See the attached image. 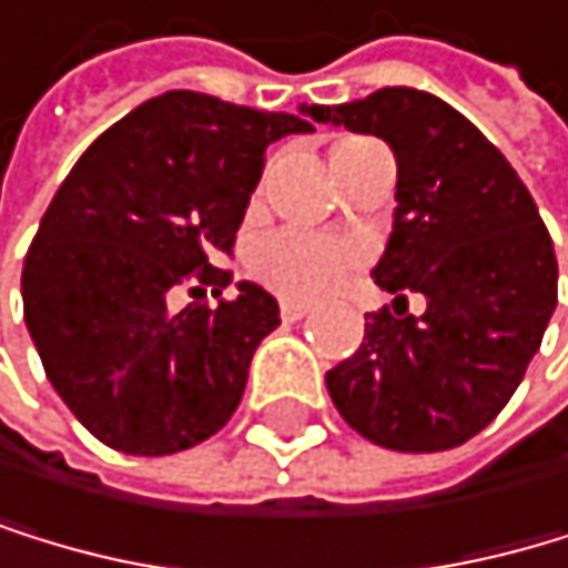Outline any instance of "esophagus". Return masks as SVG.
<instances>
[{"instance_id": "34e87169", "label": "esophagus", "mask_w": 568, "mask_h": 568, "mask_svg": "<svg viewBox=\"0 0 568 568\" xmlns=\"http://www.w3.org/2000/svg\"><path fill=\"white\" fill-rule=\"evenodd\" d=\"M282 321H303L311 314V303H300V300H282Z\"/></svg>"}]
</instances>
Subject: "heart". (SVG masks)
<instances>
[{
  "label": "heart",
  "instance_id": "b5f03b06",
  "mask_svg": "<svg viewBox=\"0 0 568 568\" xmlns=\"http://www.w3.org/2000/svg\"><path fill=\"white\" fill-rule=\"evenodd\" d=\"M369 139H345L335 145V156L356 150ZM363 251L338 236L300 233V230H275L251 247L247 268L268 290L290 300H321L335 293L342 282L353 275Z\"/></svg>",
  "mask_w": 568,
  "mask_h": 568
}]
</instances>
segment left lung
<instances>
[{"instance_id":"left-lung-1","label":"left lung","mask_w":568,"mask_h":568,"mask_svg":"<svg viewBox=\"0 0 568 568\" xmlns=\"http://www.w3.org/2000/svg\"><path fill=\"white\" fill-rule=\"evenodd\" d=\"M303 111L384 139L398 160L394 230L373 268L394 293V314H366L363 345L327 369V394L377 447L468 444L514 398L559 303L538 205L496 145L426 90L384 87ZM408 292L427 296L426 315L407 314Z\"/></svg>"}]
</instances>
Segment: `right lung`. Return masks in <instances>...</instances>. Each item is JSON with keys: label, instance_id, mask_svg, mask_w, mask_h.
Listing matches in <instances>:
<instances>
[{"label": "right lung", "instance_id": "obj_1", "mask_svg": "<svg viewBox=\"0 0 568 568\" xmlns=\"http://www.w3.org/2000/svg\"><path fill=\"white\" fill-rule=\"evenodd\" d=\"M296 132L314 124L170 90L111 124L54 191L23 261V321L100 444L163 457L230 423L278 303L236 282V300L170 311V290L230 286L212 261L233 254L265 150Z\"/></svg>", "mask_w": 568, "mask_h": 568}]
</instances>
